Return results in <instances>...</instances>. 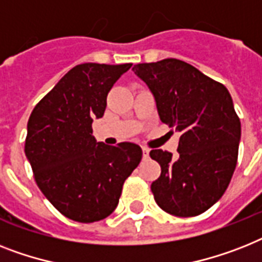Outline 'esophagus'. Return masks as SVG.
Returning a JSON list of instances; mask_svg holds the SVG:
<instances>
[{
    "mask_svg": "<svg viewBox=\"0 0 262 262\" xmlns=\"http://www.w3.org/2000/svg\"><path fill=\"white\" fill-rule=\"evenodd\" d=\"M142 157H144V159H148V157H149V149L145 148V146H142Z\"/></svg>",
    "mask_w": 262,
    "mask_h": 262,
    "instance_id": "esophagus-1",
    "label": "esophagus"
}]
</instances>
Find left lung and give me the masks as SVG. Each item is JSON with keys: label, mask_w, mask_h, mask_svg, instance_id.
Masks as SVG:
<instances>
[{"label": "left lung", "mask_w": 262, "mask_h": 262, "mask_svg": "<svg viewBox=\"0 0 262 262\" xmlns=\"http://www.w3.org/2000/svg\"><path fill=\"white\" fill-rule=\"evenodd\" d=\"M133 71L152 91L161 122L182 133L176 159L150 150L161 167L150 186L155 201L171 215H199L220 201L237 165L241 122L230 93L178 59L140 63Z\"/></svg>", "instance_id": "left-lung-1"}]
</instances>
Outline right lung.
<instances>
[{"label": "right lung", "instance_id": "obj_1", "mask_svg": "<svg viewBox=\"0 0 262 262\" xmlns=\"http://www.w3.org/2000/svg\"><path fill=\"white\" fill-rule=\"evenodd\" d=\"M126 64L83 63L70 70L35 106L25 138V156L36 184L57 211L91 223L109 216L122 186L142 157L133 142H97L93 120L101 118L113 84Z\"/></svg>", "mask_w": 262, "mask_h": 262}]
</instances>
